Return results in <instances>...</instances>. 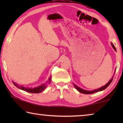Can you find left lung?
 Here are the masks:
<instances>
[{"mask_svg":"<svg viewBox=\"0 0 123 123\" xmlns=\"http://www.w3.org/2000/svg\"><path fill=\"white\" fill-rule=\"evenodd\" d=\"M111 45L112 47H113V48L114 49V50L115 51H116V49L115 47H114V45H113V44L112 43H111ZM115 74V73H114ZM113 76H114V75L113 76H112V79H110V80L109 81V82H107V84H106L105 86H104L103 87H100V88H99L98 89H94V90H93V91H87V90H85V89H82L80 88V87H79L78 86H77L76 85H75L74 84H73V85L75 87V88L77 90H78L79 92L81 93H83V94H93V93H94L95 92H98L99 91H103L104 90V89H105L106 88H107V87L109 86V85H110V84L112 82V80H113Z\"/></svg>","mask_w":123,"mask_h":123,"instance_id":"left-lung-1","label":"left lung"}]
</instances>
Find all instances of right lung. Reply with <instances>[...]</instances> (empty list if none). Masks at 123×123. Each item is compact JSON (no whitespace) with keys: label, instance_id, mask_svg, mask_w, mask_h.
<instances>
[{"label":"right lung","instance_id":"add662e5","mask_svg":"<svg viewBox=\"0 0 123 123\" xmlns=\"http://www.w3.org/2000/svg\"><path fill=\"white\" fill-rule=\"evenodd\" d=\"M51 79V78L50 76V77L48 79V81L46 83L41 85L40 86H39L37 87H34V88H28V87H24V86H19V85H18L17 84L14 82L13 81H12V82H13V84H14V86H16L17 88L22 89V90H23L24 91H26L27 92L32 93H39L42 92L43 91H44V89L47 88L48 84V83H49V84L50 83Z\"/></svg>","mask_w":123,"mask_h":123}]
</instances>
